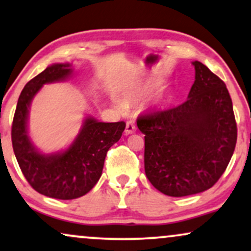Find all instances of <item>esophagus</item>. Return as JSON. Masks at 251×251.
<instances>
[{
	"instance_id": "1",
	"label": "esophagus",
	"mask_w": 251,
	"mask_h": 251,
	"mask_svg": "<svg viewBox=\"0 0 251 251\" xmlns=\"http://www.w3.org/2000/svg\"><path fill=\"white\" fill-rule=\"evenodd\" d=\"M136 125L134 123V121H128L126 125V135H131L134 134V132H136Z\"/></svg>"
}]
</instances>
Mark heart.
Listing matches in <instances>:
<instances>
[{
    "label": "heart",
    "mask_w": 251,
    "mask_h": 251,
    "mask_svg": "<svg viewBox=\"0 0 251 251\" xmlns=\"http://www.w3.org/2000/svg\"><path fill=\"white\" fill-rule=\"evenodd\" d=\"M141 95H142L141 92H134V93H131L130 97H131L132 99H137L138 97H141Z\"/></svg>",
    "instance_id": "obj_1"
}]
</instances>
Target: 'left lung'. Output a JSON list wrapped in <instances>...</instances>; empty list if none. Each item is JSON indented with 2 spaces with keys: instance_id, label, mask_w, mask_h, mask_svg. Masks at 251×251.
<instances>
[{
  "instance_id": "1",
  "label": "left lung",
  "mask_w": 251,
  "mask_h": 251,
  "mask_svg": "<svg viewBox=\"0 0 251 251\" xmlns=\"http://www.w3.org/2000/svg\"><path fill=\"white\" fill-rule=\"evenodd\" d=\"M188 99L137 119L144 136L145 175L169 197L211 188L226 171L237 140L233 102L225 82L200 61Z\"/></svg>"
}]
</instances>
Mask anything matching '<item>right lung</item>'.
Instances as JSON below:
<instances>
[{
  "label": "right lung",
  "mask_w": 251,
  "mask_h": 251,
  "mask_svg": "<svg viewBox=\"0 0 251 251\" xmlns=\"http://www.w3.org/2000/svg\"><path fill=\"white\" fill-rule=\"evenodd\" d=\"M72 74L71 64H53L31 79L18 98L11 126L12 148L27 182L43 196L61 200L76 199L95 186L108 150L126 128L123 121L106 123L88 116L66 150L43 153L37 149L27 132L31 101L46 83L65 81Z\"/></svg>",
  "instance_id": "add662e5"
}]
</instances>
